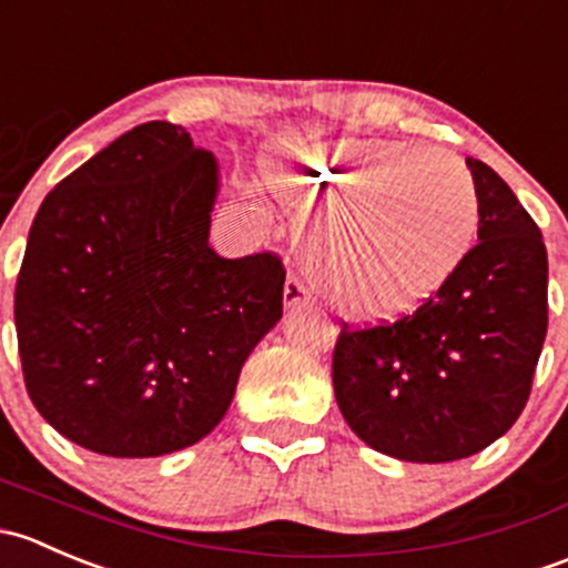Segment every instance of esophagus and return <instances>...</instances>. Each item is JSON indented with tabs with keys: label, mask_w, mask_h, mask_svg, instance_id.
I'll return each mask as SVG.
<instances>
[{
	"label": "esophagus",
	"mask_w": 568,
	"mask_h": 568,
	"mask_svg": "<svg viewBox=\"0 0 568 568\" xmlns=\"http://www.w3.org/2000/svg\"><path fill=\"white\" fill-rule=\"evenodd\" d=\"M312 303V292L303 286L301 278H286L284 284V306L286 308H301V306H308Z\"/></svg>",
	"instance_id": "34e87169"
}]
</instances>
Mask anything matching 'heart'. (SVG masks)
<instances>
[{
  "label": "heart",
  "mask_w": 568,
  "mask_h": 568,
  "mask_svg": "<svg viewBox=\"0 0 568 568\" xmlns=\"http://www.w3.org/2000/svg\"><path fill=\"white\" fill-rule=\"evenodd\" d=\"M265 174L333 204L312 276L347 317H396L424 303L465 265L481 226L473 174L446 150L344 136L278 150Z\"/></svg>",
  "instance_id": "1"
}]
</instances>
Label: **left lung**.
Listing matches in <instances>:
<instances>
[{
    "label": "left lung",
    "instance_id": "8db88e82",
    "mask_svg": "<svg viewBox=\"0 0 568 568\" xmlns=\"http://www.w3.org/2000/svg\"><path fill=\"white\" fill-rule=\"evenodd\" d=\"M481 202L478 245L418 312L349 331L333 390L349 429L379 454L454 462L511 429L547 336V248L514 191L467 158Z\"/></svg>",
    "mask_w": 568,
    "mask_h": 568
}]
</instances>
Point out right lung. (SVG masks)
I'll return each mask as SVG.
<instances>
[{"label":"right lung","instance_id":"obj_1","mask_svg":"<svg viewBox=\"0 0 568 568\" xmlns=\"http://www.w3.org/2000/svg\"><path fill=\"white\" fill-rule=\"evenodd\" d=\"M219 189L213 153L155 120L40 204L16 282V333L29 399L75 446L120 459L194 446L282 320V260H224L210 245Z\"/></svg>","mask_w":568,"mask_h":568}]
</instances>
